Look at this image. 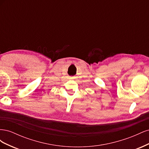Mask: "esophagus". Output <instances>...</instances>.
I'll list each match as a JSON object with an SVG mask.
<instances>
[{
    "label": "esophagus",
    "instance_id": "1",
    "mask_svg": "<svg viewBox=\"0 0 149 149\" xmlns=\"http://www.w3.org/2000/svg\"><path fill=\"white\" fill-rule=\"evenodd\" d=\"M70 79H73V78H72V77H70Z\"/></svg>",
    "mask_w": 149,
    "mask_h": 149
}]
</instances>
